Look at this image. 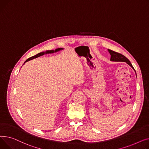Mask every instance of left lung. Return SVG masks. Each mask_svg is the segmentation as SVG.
I'll use <instances>...</instances> for the list:
<instances>
[{
	"mask_svg": "<svg viewBox=\"0 0 149 149\" xmlns=\"http://www.w3.org/2000/svg\"><path fill=\"white\" fill-rule=\"evenodd\" d=\"M108 52L111 55V59L110 60L111 61H116V62H125L127 64H129L133 69H134L132 64L130 63V61L126 56H125L123 55H121V54L117 53V52L112 51L110 49H108Z\"/></svg>",
	"mask_w": 149,
	"mask_h": 149,
	"instance_id": "left-lung-1",
	"label": "left lung"
}]
</instances>
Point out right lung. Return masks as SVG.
Returning <instances> with one entry per match:
<instances>
[{"label": "right lung", "instance_id": "right-lung-1", "mask_svg": "<svg viewBox=\"0 0 149 149\" xmlns=\"http://www.w3.org/2000/svg\"><path fill=\"white\" fill-rule=\"evenodd\" d=\"M63 48H58V49H55V50H47V51H46V52H40V53H39V54H37L36 55L33 56H32V57H31V58H28V59L27 60H26V61H25V62L24 63V64L25 63H26V62H28V61H30V60H32V59H34V58H38V57H39V56H42V55H44L45 54H53V53H55V52H58V51H59V50H63Z\"/></svg>", "mask_w": 149, "mask_h": 149}]
</instances>
